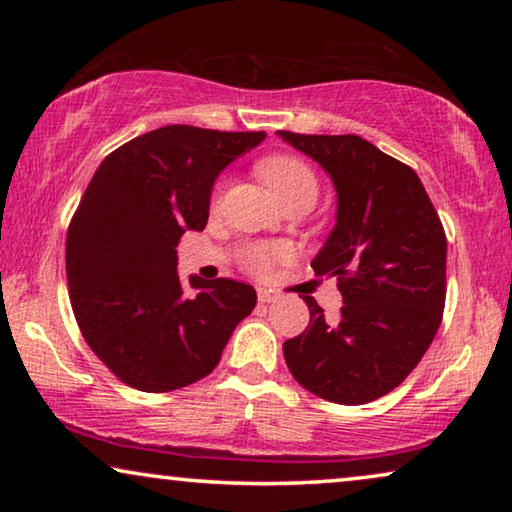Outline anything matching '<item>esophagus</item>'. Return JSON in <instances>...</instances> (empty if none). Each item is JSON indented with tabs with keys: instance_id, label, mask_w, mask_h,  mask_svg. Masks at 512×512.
Here are the masks:
<instances>
[{
	"instance_id": "obj_1",
	"label": "esophagus",
	"mask_w": 512,
	"mask_h": 512,
	"mask_svg": "<svg viewBox=\"0 0 512 512\" xmlns=\"http://www.w3.org/2000/svg\"><path fill=\"white\" fill-rule=\"evenodd\" d=\"M275 300H279V291L265 289V286L258 289V303H275Z\"/></svg>"
}]
</instances>
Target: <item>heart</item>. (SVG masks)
I'll return each mask as SVG.
<instances>
[{
	"mask_svg": "<svg viewBox=\"0 0 512 512\" xmlns=\"http://www.w3.org/2000/svg\"><path fill=\"white\" fill-rule=\"evenodd\" d=\"M258 174L282 202L289 195L303 191V188H317L314 174L303 160L296 156H270L258 163ZM289 258V249L282 244H251L242 251V265L251 275L265 277Z\"/></svg>",
	"mask_w": 512,
	"mask_h": 512,
	"instance_id": "heart-1",
	"label": "heart"
}]
</instances>
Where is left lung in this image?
<instances>
[{
  "instance_id": "8db88e82",
  "label": "left lung",
  "mask_w": 512,
  "mask_h": 512,
  "mask_svg": "<svg viewBox=\"0 0 512 512\" xmlns=\"http://www.w3.org/2000/svg\"><path fill=\"white\" fill-rule=\"evenodd\" d=\"M293 149L324 167L338 193L335 228L312 261L338 277L342 307L326 321L312 296L310 326L284 342L300 387L340 405L396 389L436 338L445 307L443 223L412 167L356 135H296Z\"/></svg>"
}]
</instances>
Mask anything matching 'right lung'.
Listing matches in <instances>:
<instances>
[{
    "label": "right lung",
    "mask_w": 512,
    "mask_h": 512,
    "mask_svg": "<svg viewBox=\"0 0 512 512\" xmlns=\"http://www.w3.org/2000/svg\"><path fill=\"white\" fill-rule=\"evenodd\" d=\"M265 132L165 125L111 151L67 230V286L88 347L118 380L163 394L202 380L235 326L256 307L254 286L177 272L186 230L207 226L214 181Z\"/></svg>",
    "instance_id": "1"
}]
</instances>
